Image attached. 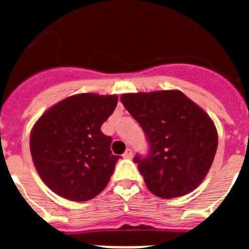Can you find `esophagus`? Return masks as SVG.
<instances>
[{"instance_id":"34e87169","label":"esophagus","mask_w":249,"mask_h":249,"mask_svg":"<svg viewBox=\"0 0 249 249\" xmlns=\"http://www.w3.org/2000/svg\"><path fill=\"white\" fill-rule=\"evenodd\" d=\"M132 155H133V153H132V149H126V152H124V153H123V158H131L132 157Z\"/></svg>"}]
</instances>
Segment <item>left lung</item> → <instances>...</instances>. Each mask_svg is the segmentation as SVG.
Wrapping results in <instances>:
<instances>
[{
	"instance_id": "left-lung-1",
	"label": "left lung",
	"mask_w": 249,
	"mask_h": 249,
	"mask_svg": "<svg viewBox=\"0 0 249 249\" xmlns=\"http://www.w3.org/2000/svg\"><path fill=\"white\" fill-rule=\"evenodd\" d=\"M121 102L148 141V155L133 158L147 188L160 198L196 190L210 171L218 146L210 116L177 89L126 93Z\"/></svg>"
}]
</instances>
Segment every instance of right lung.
I'll return each instance as SVG.
<instances>
[{
    "label": "right lung",
    "mask_w": 249,
    "mask_h": 249,
    "mask_svg": "<svg viewBox=\"0 0 249 249\" xmlns=\"http://www.w3.org/2000/svg\"><path fill=\"white\" fill-rule=\"evenodd\" d=\"M116 94L80 93L52 106L31 131L30 149L39 177L56 195L85 202L108 184L118 156L101 126L117 106Z\"/></svg>",
    "instance_id": "1"
}]
</instances>
